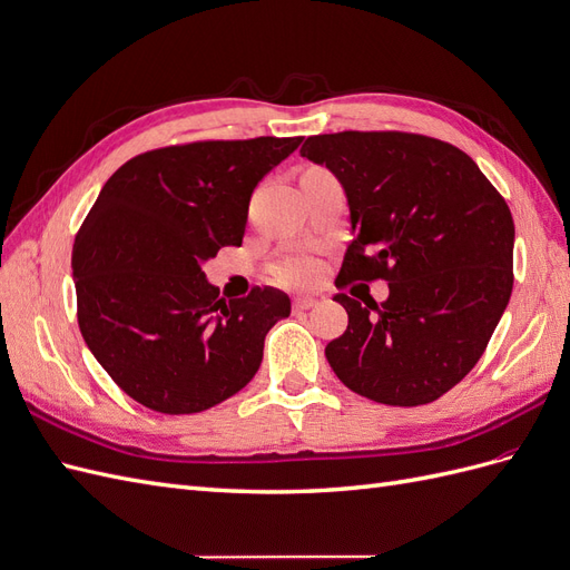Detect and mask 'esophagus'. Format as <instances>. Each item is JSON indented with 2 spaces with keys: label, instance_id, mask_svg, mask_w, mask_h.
I'll return each instance as SVG.
<instances>
[{
  "label": "esophagus",
  "instance_id": "1",
  "mask_svg": "<svg viewBox=\"0 0 570 570\" xmlns=\"http://www.w3.org/2000/svg\"><path fill=\"white\" fill-rule=\"evenodd\" d=\"M292 306H295L297 312H306V308H314L316 306V299L314 297H297L295 302H292Z\"/></svg>",
  "mask_w": 570,
  "mask_h": 570
}]
</instances>
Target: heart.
Returning a JSON list of instances; mask_svg holds the SVG:
<instances>
[{
    "label": "heart",
    "instance_id": "b5f03b06",
    "mask_svg": "<svg viewBox=\"0 0 570 570\" xmlns=\"http://www.w3.org/2000/svg\"><path fill=\"white\" fill-rule=\"evenodd\" d=\"M321 273L318 262L308 256H283L281 262H275L271 268L273 281L285 283V285H304L312 283Z\"/></svg>",
    "mask_w": 570,
    "mask_h": 570
}]
</instances>
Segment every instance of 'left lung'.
<instances>
[{"mask_svg":"<svg viewBox=\"0 0 570 570\" xmlns=\"http://www.w3.org/2000/svg\"><path fill=\"white\" fill-rule=\"evenodd\" d=\"M299 154L347 195L354 239L335 285L390 287L383 304L335 295L350 323L327 342V364L373 402H435L478 364L509 304L515 230L504 197L469 154L425 135H312Z\"/></svg>","mask_w":570,"mask_h":570,"instance_id":"left-lung-1","label":"left lung"}]
</instances>
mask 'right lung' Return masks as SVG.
Instances as JSON below:
<instances>
[{"label":"right lung","mask_w":570,"mask_h":570,"mask_svg":"<svg viewBox=\"0 0 570 570\" xmlns=\"http://www.w3.org/2000/svg\"><path fill=\"white\" fill-rule=\"evenodd\" d=\"M302 137H254L137 154L101 187L73 243L78 325L111 381L180 416L243 390L289 297L218 299L202 264L243 245L254 187Z\"/></svg>","instance_id":"right-lung-1"}]
</instances>
